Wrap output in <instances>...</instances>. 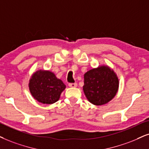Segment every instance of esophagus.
Listing matches in <instances>:
<instances>
[{
	"mask_svg": "<svg viewBox=\"0 0 149 149\" xmlns=\"http://www.w3.org/2000/svg\"><path fill=\"white\" fill-rule=\"evenodd\" d=\"M77 86H78L77 83H69V87H71V88L77 87Z\"/></svg>",
	"mask_w": 149,
	"mask_h": 149,
	"instance_id": "34e87169",
	"label": "esophagus"
}]
</instances>
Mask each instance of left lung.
<instances>
[{
    "label": "left lung",
    "instance_id": "obj_1",
    "mask_svg": "<svg viewBox=\"0 0 149 149\" xmlns=\"http://www.w3.org/2000/svg\"><path fill=\"white\" fill-rule=\"evenodd\" d=\"M119 88V79L108 65H99L84 74L83 91L91 104L100 106L111 101Z\"/></svg>",
    "mask_w": 149,
    "mask_h": 149
}]
</instances>
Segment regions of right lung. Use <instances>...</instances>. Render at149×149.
<instances>
[{
	"label": "right lung",
	"mask_w": 149,
	"mask_h": 149,
	"mask_svg": "<svg viewBox=\"0 0 149 149\" xmlns=\"http://www.w3.org/2000/svg\"><path fill=\"white\" fill-rule=\"evenodd\" d=\"M28 86L33 98L45 104L56 102L66 88L55 73L44 69H38L31 75Z\"/></svg>",
	"instance_id": "1"
}]
</instances>
